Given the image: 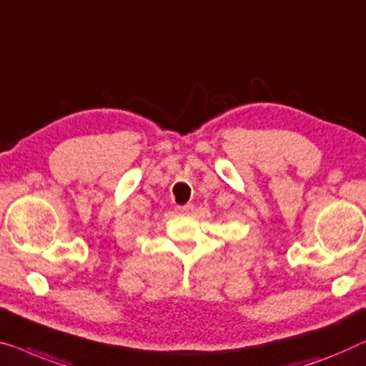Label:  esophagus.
<instances>
[{
    "instance_id": "esophagus-1",
    "label": "esophagus",
    "mask_w": 366,
    "mask_h": 366,
    "mask_svg": "<svg viewBox=\"0 0 366 366\" xmlns=\"http://www.w3.org/2000/svg\"><path fill=\"white\" fill-rule=\"evenodd\" d=\"M177 211L179 214H189L193 211V204H183V206H177Z\"/></svg>"
}]
</instances>
